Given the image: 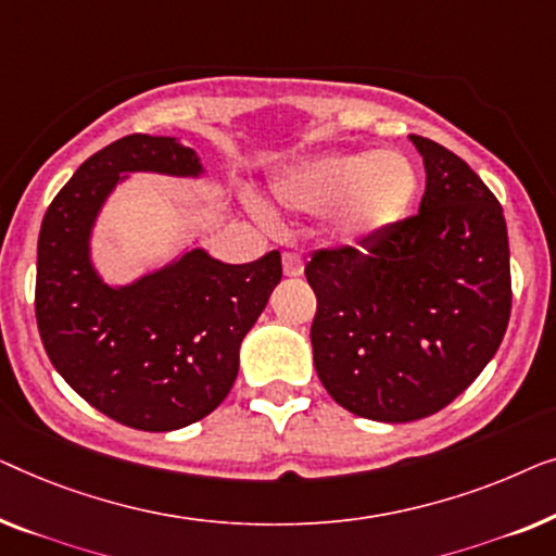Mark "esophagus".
I'll use <instances>...</instances> for the list:
<instances>
[{
	"label": "esophagus",
	"mask_w": 556,
	"mask_h": 556,
	"mask_svg": "<svg viewBox=\"0 0 556 556\" xmlns=\"http://www.w3.org/2000/svg\"><path fill=\"white\" fill-rule=\"evenodd\" d=\"M281 269H285V277H300L304 271V260L296 252H285L281 254Z\"/></svg>",
	"instance_id": "obj_1"
}]
</instances>
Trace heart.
Masks as SVG:
<instances>
[{
    "label": "heart",
    "mask_w": 556,
    "mask_h": 556,
    "mask_svg": "<svg viewBox=\"0 0 556 556\" xmlns=\"http://www.w3.org/2000/svg\"><path fill=\"white\" fill-rule=\"evenodd\" d=\"M416 186V168L397 151L327 153L279 178L275 197L285 208L302 214L338 208L342 237L367 239L408 211Z\"/></svg>",
    "instance_id": "heart-1"
}]
</instances>
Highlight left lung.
Here are the masks:
<instances>
[{"instance_id":"1","label":"left lung","mask_w":556,"mask_h":556,"mask_svg":"<svg viewBox=\"0 0 556 556\" xmlns=\"http://www.w3.org/2000/svg\"><path fill=\"white\" fill-rule=\"evenodd\" d=\"M426 163L416 216L363 249H319L315 367L355 416L408 424L464 393L502 345L511 315L509 233L502 203L471 166L410 136Z\"/></svg>"}]
</instances>
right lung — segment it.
I'll return each mask as SVG.
<instances>
[{
	"label": "right lung",
	"instance_id": "1",
	"mask_svg": "<svg viewBox=\"0 0 556 556\" xmlns=\"http://www.w3.org/2000/svg\"><path fill=\"white\" fill-rule=\"evenodd\" d=\"M123 170L193 176L201 166L191 148L143 132L90 155L42 218L37 330L54 370L92 408L138 431H176L229 395L239 345L279 285L281 256L222 264L193 249L130 287L103 285L88 237Z\"/></svg>",
	"mask_w": 556,
	"mask_h": 556
}]
</instances>
